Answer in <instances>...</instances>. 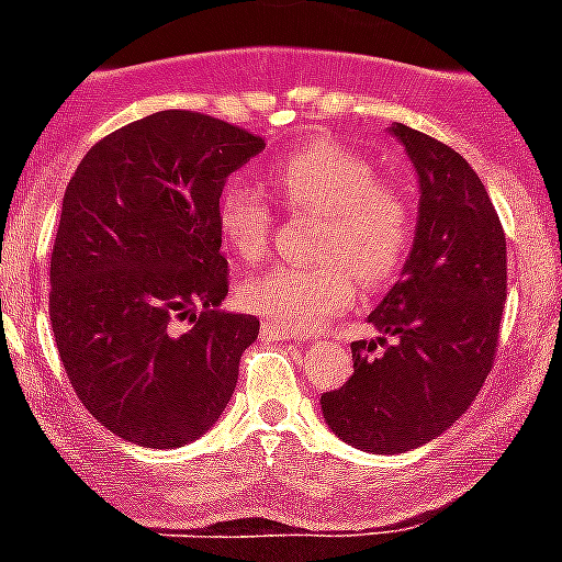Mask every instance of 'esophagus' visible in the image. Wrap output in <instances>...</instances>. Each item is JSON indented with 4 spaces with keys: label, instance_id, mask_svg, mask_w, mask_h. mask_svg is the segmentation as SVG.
<instances>
[{
    "label": "esophagus",
    "instance_id": "esophagus-1",
    "mask_svg": "<svg viewBox=\"0 0 562 562\" xmlns=\"http://www.w3.org/2000/svg\"><path fill=\"white\" fill-rule=\"evenodd\" d=\"M260 339L263 342H285V339H296L291 331H282V328L271 326V323H263V328H260Z\"/></svg>",
    "mask_w": 562,
    "mask_h": 562
}]
</instances>
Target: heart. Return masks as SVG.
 Here are the masks:
<instances>
[{"mask_svg":"<svg viewBox=\"0 0 562 562\" xmlns=\"http://www.w3.org/2000/svg\"><path fill=\"white\" fill-rule=\"evenodd\" d=\"M269 184L288 209L321 217L317 263H277L247 277L239 299L252 315L282 331H313L356 299V277L378 288L396 274L413 239V214L364 157L334 140H317L282 157ZM274 209L245 181H231L217 201V228L239 258H258L269 241Z\"/></svg>","mask_w":562,"mask_h":562,"instance_id":"1","label":"heart"}]
</instances>
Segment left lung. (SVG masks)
I'll list each match as a JSON object with an SVG mask.
<instances>
[{
  "label": "left lung",
  "mask_w": 562,
  "mask_h": 562,
  "mask_svg": "<svg viewBox=\"0 0 562 562\" xmlns=\"http://www.w3.org/2000/svg\"><path fill=\"white\" fill-rule=\"evenodd\" d=\"M418 176V220L402 277L350 345L353 375L321 396L331 432L356 449L405 454L470 407L497 353L506 304V234L473 168L451 146L389 127ZM381 344L384 353L370 357Z\"/></svg>",
  "instance_id": "obj_1"
}]
</instances>
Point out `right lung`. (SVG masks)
Wrapping results in <instances>:
<instances>
[{"instance_id":"obj_1","label":"right lung","mask_w":562,"mask_h":562,"mask_svg":"<svg viewBox=\"0 0 562 562\" xmlns=\"http://www.w3.org/2000/svg\"><path fill=\"white\" fill-rule=\"evenodd\" d=\"M263 138L195 111L130 122L87 151L61 201L48 313L78 400L146 449L223 416L258 317L223 313L217 201Z\"/></svg>"}]
</instances>
